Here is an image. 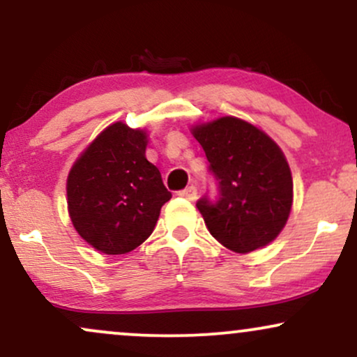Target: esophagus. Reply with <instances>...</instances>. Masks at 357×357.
Masks as SVG:
<instances>
[{"instance_id":"34e87169","label":"esophagus","mask_w":357,"mask_h":357,"mask_svg":"<svg viewBox=\"0 0 357 357\" xmlns=\"http://www.w3.org/2000/svg\"><path fill=\"white\" fill-rule=\"evenodd\" d=\"M178 195L184 199H190V202H192V199L198 196V190H196V186H188V188H184V190L179 191Z\"/></svg>"}]
</instances>
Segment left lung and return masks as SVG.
<instances>
[{
	"label": "left lung",
	"instance_id": "obj_1",
	"mask_svg": "<svg viewBox=\"0 0 357 357\" xmlns=\"http://www.w3.org/2000/svg\"><path fill=\"white\" fill-rule=\"evenodd\" d=\"M206 154L218 196L196 202L221 245L248 253L275 240L292 208L294 183L280 147L255 126L221 117L192 129Z\"/></svg>",
	"mask_w": 357,
	"mask_h": 357
}]
</instances>
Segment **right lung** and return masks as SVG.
Segmentation results:
<instances>
[{
    "label": "right lung",
    "instance_id": "right-lung-1",
    "mask_svg": "<svg viewBox=\"0 0 357 357\" xmlns=\"http://www.w3.org/2000/svg\"><path fill=\"white\" fill-rule=\"evenodd\" d=\"M144 130L122 122L102 130L73 165L68 213L79 235L107 255L137 248L151 235L171 192L146 159Z\"/></svg>",
    "mask_w": 357,
    "mask_h": 357
}]
</instances>
